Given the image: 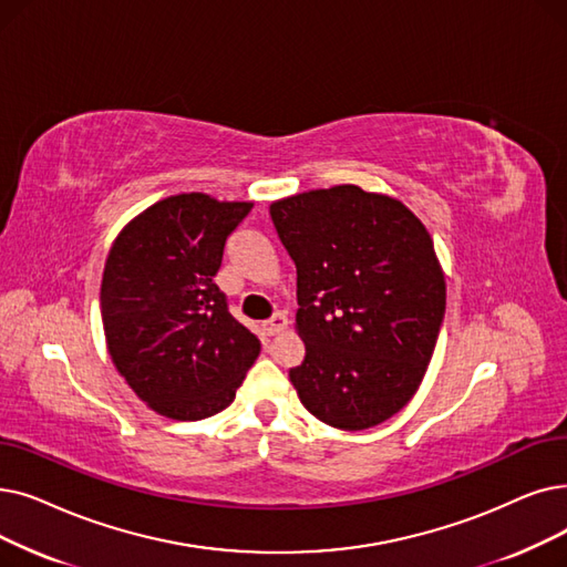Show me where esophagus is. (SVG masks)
Returning a JSON list of instances; mask_svg holds the SVG:
<instances>
[{"instance_id":"esophagus-1","label":"esophagus","mask_w":567,"mask_h":567,"mask_svg":"<svg viewBox=\"0 0 567 567\" xmlns=\"http://www.w3.org/2000/svg\"><path fill=\"white\" fill-rule=\"evenodd\" d=\"M285 327H287V315H285V312H276L274 317L266 319V322H264V331H266L268 336L280 333Z\"/></svg>"}]
</instances>
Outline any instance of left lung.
Here are the masks:
<instances>
[{
  "label": "left lung",
  "instance_id": "obj_1",
  "mask_svg": "<svg viewBox=\"0 0 567 567\" xmlns=\"http://www.w3.org/2000/svg\"><path fill=\"white\" fill-rule=\"evenodd\" d=\"M297 264V329L306 342L289 380L319 422L363 431L420 386L445 317V278L426 227L401 202L357 185L270 204Z\"/></svg>",
  "mask_w": 567,
  "mask_h": 567
}]
</instances>
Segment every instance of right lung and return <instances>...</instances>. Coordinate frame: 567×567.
Instances as JSON below:
<instances>
[{
	"instance_id": "1",
	"label": "right lung",
	"mask_w": 567,
	"mask_h": 567,
	"mask_svg": "<svg viewBox=\"0 0 567 567\" xmlns=\"http://www.w3.org/2000/svg\"><path fill=\"white\" fill-rule=\"evenodd\" d=\"M252 204L192 192L141 213L115 238L102 280L109 354L155 412L196 422L225 410L259 338L215 285L227 238Z\"/></svg>"
}]
</instances>
